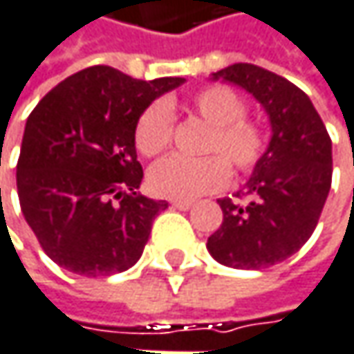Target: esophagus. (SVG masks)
<instances>
[{
	"label": "esophagus",
	"instance_id": "obj_1",
	"mask_svg": "<svg viewBox=\"0 0 354 354\" xmlns=\"http://www.w3.org/2000/svg\"><path fill=\"white\" fill-rule=\"evenodd\" d=\"M171 205L175 207V209H181V212H187L193 207V201H185V199H175V201H171Z\"/></svg>",
	"mask_w": 354,
	"mask_h": 354
}]
</instances>
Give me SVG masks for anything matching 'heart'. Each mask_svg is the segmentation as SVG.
<instances>
[{
  "mask_svg": "<svg viewBox=\"0 0 354 354\" xmlns=\"http://www.w3.org/2000/svg\"><path fill=\"white\" fill-rule=\"evenodd\" d=\"M187 111L209 124L199 159L167 157L149 171V187L159 197L195 199L221 189L230 179V167L250 175L264 161L268 135L264 127L245 116L243 96L223 84H207L195 90L185 102ZM175 116L167 102L149 104L135 124V145L145 157H159L171 147Z\"/></svg>",
  "mask_w": 354,
  "mask_h": 354,
  "instance_id": "1",
  "label": "heart"
}]
</instances>
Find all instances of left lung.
<instances>
[{
	"mask_svg": "<svg viewBox=\"0 0 354 354\" xmlns=\"http://www.w3.org/2000/svg\"><path fill=\"white\" fill-rule=\"evenodd\" d=\"M214 78L252 92L270 114L266 157L238 193L219 199L223 221L207 240L219 264L262 270L284 262L313 236L333 181V142L306 92L256 64H234Z\"/></svg>",
	"mask_w": 354,
	"mask_h": 354,
	"instance_id": "1",
	"label": "left lung"
}]
</instances>
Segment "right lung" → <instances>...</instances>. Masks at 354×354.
I'll use <instances>...</instances> for the list:
<instances>
[{
    "label": "right lung",
    "instance_id": "add662e5",
    "mask_svg": "<svg viewBox=\"0 0 354 354\" xmlns=\"http://www.w3.org/2000/svg\"><path fill=\"white\" fill-rule=\"evenodd\" d=\"M183 82L90 66L39 100L15 177L21 214L50 260L88 278L137 264L167 201L137 193L135 124L159 94Z\"/></svg>",
    "mask_w": 354,
    "mask_h": 354
}]
</instances>
